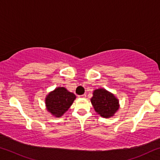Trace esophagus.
Wrapping results in <instances>:
<instances>
[{"label":"esophagus","instance_id":"obj_1","mask_svg":"<svg viewBox=\"0 0 160 160\" xmlns=\"http://www.w3.org/2000/svg\"><path fill=\"white\" fill-rule=\"evenodd\" d=\"M86 94H82V95H80V96H78L79 97H81V98H85L86 97Z\"/></svg>","mask_w":160,"mask_h":160}]
</instances>
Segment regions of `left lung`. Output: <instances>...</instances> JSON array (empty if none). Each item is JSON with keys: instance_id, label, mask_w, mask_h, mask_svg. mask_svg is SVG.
I'll use <instances>...</instances> for the list:
<instances>
[{"instance_id": "8db88e82", "label": "left lung", "mask_w": 160, "mask_h": 160, "mask_svg": "<svg viewBox=\"0 0 160 160\" xmlns=\"http://www.w3.org/2000/svg\"><path fill=\"white\" fill-rule=\"evenodd\" d=\"M91 102L94 110L104 118L113 116L118 109V99L113 94L104 89H98L94 91Z\"/></svg>"}]
</instances>
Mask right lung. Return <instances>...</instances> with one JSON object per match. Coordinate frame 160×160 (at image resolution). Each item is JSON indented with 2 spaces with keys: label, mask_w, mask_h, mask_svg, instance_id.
Wrapping results in <instances>:
<instances>
[{
  "label": "right lung",
  "mask_w": 160,
  "mask_h": 160,
  "mask_svg": "<svg viewBox=\"0 0 160 160\" xmlns=\"http://www.w3.org/2000/svg\"><path fill=\"white\" fill-rule=\"evenodd\" d=\"M75 95L64 88H56L46 98L47 109L56 117H60L71 106Z\"/></svg>",
  "instance_id": "add662e5"
}]
</instances>
